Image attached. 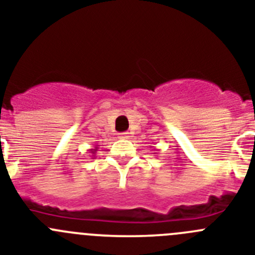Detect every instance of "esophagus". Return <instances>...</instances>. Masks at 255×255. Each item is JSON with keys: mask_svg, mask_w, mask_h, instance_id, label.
<instances>
[{"mask_svg": "<svg viewBox=\"0 0 255 255\" xmlns=\"http://www.w3.org/2000/svg\"><path fill=\"white\" fill-rule=\"evenodd\" d=\"M119 137H121V138H129V133L128 132H123V133H119Z\"/></svg>", "mask_w": 255, "mask_h": 255, "instance_id": "34e87169", "label": "esophagus"}]
</instances>
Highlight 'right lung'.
<instances>
[{
	"label": "right lung",
	"mask_w": 255,
	"mask_h": 255,
	"mask_svg": "<svg viewBox=\"0 0 255 255\" xmlns=\"http://www.w3.org/2000/svg\"><path fill=\"white\" fill-rule=\"evenodd\" d=\"M96 148H98V146H96L95 148H91V150H90V152H91V153H95V152H96Z\"/></svg>",
	"instance_id": "add662e5"
}]
</instances>
